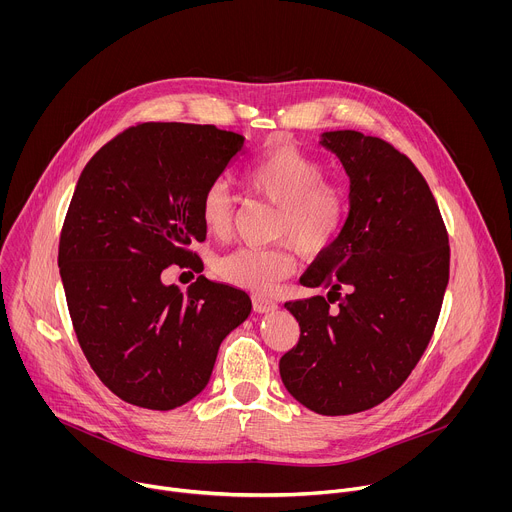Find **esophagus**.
Instances as JSON below:
<instances>
[{
    "label": "esophagus",
    "mask_w": 512,
    "mask_h": 512,
    "mask_svg": "<svg viewBox=\"0 0 512 512\" xmlns=\"http://www.w3.org/2000/svg\"><path fill=\"white\" fill-rule=\"evenodd\" d=\"M253 310L257 314H269L277 310V302L265 298V296H253Z\"/></svg>",
    "instance_id": "34e87169"
}]
</instances>
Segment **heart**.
Instances as JSON below:
<instances>
[{
  "mask_svg": "<svg viewBox=\"0 0 512 512\" xmlns=\"http://www.w3.org/2000/svg\"><path fill=\"white\" fill-rule=\"evenodd\" d=\"M326 168L294 145L267 152L245 172L247 188L275 204L271 237L287 243L273 247H241L216 261V275L223 281L267 294L273 285L296 267V251L320 257L338 241L346 218V192L324 180ZM200 218L214 237L229 235L233 227V196L223 180L206 186L200 196Z\"/></svg>",
  "mask_w": 512,
  "mask_h": 512,
  "instance_id": "b5f03b06",
  "label": "heart"
}]
</instances>
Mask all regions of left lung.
I'll use <instances>...</instances> for the list:
<instances>
[{"label": "left lung", "instance_id": "1", "mask_svg": "<svg viewBox=\"0 0 512 512\" xmlns=\"http://www.w3.org/2000/svg\"><path fill=\"white\" fill-rule=\"evenodd\" d=\"M320 143L350 178V208L334 247L300 279L326 287L328 298L285 304L300 340L281 356L279 375L304 407L350 415L391 397L425 352L450 279V245L425 178L391 143L352 129L326 131Z\"/></svg>", "mask_w": 512, "mask_h": 512}]
</instances>
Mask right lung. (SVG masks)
<instances>
[{
    "mask_svg": "<svg viewBox=\"0 0 512 512\" xmlns=\"http://www.w3.org/2000/svg\"><path fill=\"white\" fill-rule=\"evenodd\" d=\"M214 125L139 123L89 160L72 194L58 267L72 326L103 385L170 411L212 375L218 346L251 314L245 291L200 275L186 294L162 271L196 267L200 196L243 152Z\"/></svg>",
    "mask_w": 512,
    "mask_h": 512,
    "instance_id": "obj_1",
    "label": "right lung"
}]
</instances>
